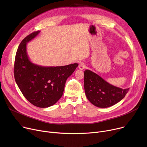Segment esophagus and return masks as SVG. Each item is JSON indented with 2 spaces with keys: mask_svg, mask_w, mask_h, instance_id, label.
Returning a JSON list of instances; mask_svg holds the SVG:
<instances>
[{
  "mask_svg": "<svg viewBox=\"0 0 147 147\" xmlns=\"http://www.w3.org/2000/svg\"><path fill=\"white\" fill-rule=\"evenodd\" d=\"M85 67H86V65L84 64V63H80L79 65V68L80 70L84 69Z\"/></svg>",
  "mask_w": 147,
  "mask_h": 147,
  "instance_id": "1",
  "label": "esophagus"
}]
</instances>
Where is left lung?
<instances>
[{
    "label": "left lung",
    "instance_id": "obj_1",
    "mask_svg": "<svg viewBox=\"0 0 147 147\" xmlns=\"http://www.w3.org/2000/svg\"><path fill=\"white\" fill-rule=\"evenodd\" d=\"M84 87L87 99L95 106L106 108L120 102L129 90L113 86L96 73L86 70Z\"/></svg>",
    "mask_w": 147,
    "mask_h": 147
}]
</instances>
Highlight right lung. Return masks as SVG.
<instances>
[{"mask_svg": "<svg viewBox=\"0 0 147 147\" xmlns=\"http://www.w3.org/2000/svg\"><path fill=\"white\" fill-rule=\"evenodd\" d=\"M40 32L38 31L29 34L19 45L15 57L14 76L25 98L34 106L45 108L54 105L61 98L67 79L79 64L54 67L32 63L27 53V43Z\"/></svg>", "mask_w": 147, "mask_h": 147, "instance_id": "obj_1", "label": "right lung"}]
</instances>
